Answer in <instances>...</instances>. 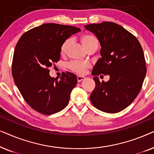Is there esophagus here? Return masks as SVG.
<instances>
[{
    "label": "esophagus",
    "mask_w": 154,
    "mask_h": 154,
    "mask_svg": "<svg viewBox=\"0 0 154 154\" xmlns=\"http://www.w3.org/2000/svg\"><path fill=\"white\" fill-rule=\"evenodd\" d=\"M84 79H85V77L82 76V75H78V76H77V81H78V82H81V81H82Z\"/></svg>",
    "instance_id": "esophagus-1"
}]
</instances>
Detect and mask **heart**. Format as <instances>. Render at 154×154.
<instances>
[{
	"label": "heart",
	"instance_id": "1",
	"mask_svg": "<svg viewBox=\"0 0 154 154\" xmlns=\"http://www.w3.org/2000/svg\"><path fill=\"white\" fill-rule=\"evenodd\" d=\"M81 43L88 50L93 48H97L99 45L98 39L93 35L85 34L83 35L81 38ZM71 39H66L63 42L60 47V53L62 55H64L66 53L67 50L70 45ZM67 66L69 69L78 74H84L85 73L87 69L90 66V64L88 62H81V61H72L67 64Z\"/></svg>",
	"mask_w": 154,
	"mask_h": 154
}]
</instances>
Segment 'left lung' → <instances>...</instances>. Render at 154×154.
Returning <instances> with one entry per match:
<instances>
[{"label":"left lung","instance_id":"8db88e82","mask_svg":"<svg viewBox=\"0 0 154 154\" xmlns=\"http://www.w3.org/2000/svg\"><path fill=\"white\" fill-rule=\"evenodd\" d=\"M85 27L97 37L102 47V57L92 71L95 88L90 101L99 110L118 113L132 104L142 87L146 73L142 48L134 35L116 23ZM101 74L109 75L110 79L100 82L97 75Z\"/></svg>","mask_w":154,"mask_h":154}]
</instances>
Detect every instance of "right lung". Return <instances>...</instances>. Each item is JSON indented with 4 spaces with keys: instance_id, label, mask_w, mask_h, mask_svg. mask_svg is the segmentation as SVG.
<instances>
[{
    "instance_id": "right-lung-1",
    "label": "right lung",
    "mask_w": 154,
    "mask_h": 154,
    "mask_svg": "<svg viewBox=\"0 0 154 154\" xmlns=\"http://www.w3.org/2000/svg\"><path fill=\"white\" fill-rule=\"evenodd\" d=\"M79 31L75 26L44 24L24 33L15 46L12 65L14 83L27 104L42 114L64 109L76 85L74 73L63 72L58 80L50 76L48 68L60 60L63 42Z\"/></svg>"
}]
</instances>
